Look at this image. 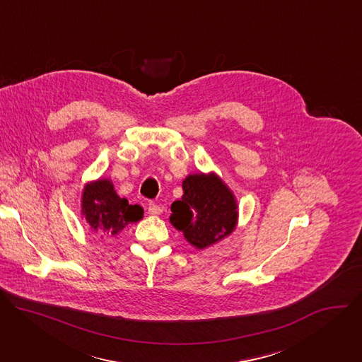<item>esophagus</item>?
Instances as JSON below:
<instances>
[{
    "label": "esophagus",
    "mask_w": 362,
    "mask_h": 362,
    "mask_svg": "<svg viewBox=\"0 0 362 362\" xmlns=\"http://www.w3.org/2000/svg\"><path fill=\"white\" fill-rule=\"evenodd\" d=\"M147 211L150 215H160L163 212V206L158 204V203H150Z\"/></svg>",
    "instance_id": "1"
}]
</instances>
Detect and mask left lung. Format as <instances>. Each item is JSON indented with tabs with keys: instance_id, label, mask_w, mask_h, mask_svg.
<instances>
[{
	"instance_id": "left-lung-1",
	"label": "left lung",
	"mask_w": 362,
	"mask_h": 362,
	"mask_svg": "<svg viewBox=\"0 0 362 362\" xmlns=\"http://www.w3.org/2000/svg\"><path fill=\"white\" fill-rule=\"evenodd\" d=\"M183 196L173 202L170 222L197 249L228 236L236 225V202L216 176L190 175L183 180Z\"/></svg>"
}]
</instances>
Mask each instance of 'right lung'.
Wrapping results in <instances>:
<instances>
[{
	"mask_svg": "<svg viewBox=\"0 0 362 362\" xmlns=\"http://www.w3.org/2000/svg\"><path fill=\"white\" fill-rule=\"evenodd\" d=\"M83 215L93 230L105 235H117L126 225L143 218L139 204H129L117 196L110 180H97L86 186L81 200Z\"/></svg>",
	"mask_w": 362,
	"mask_h": 362,
	"instance_id": "add662e5",
	"label": "right lung"
}]
</instances>
